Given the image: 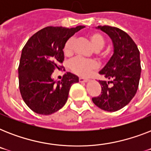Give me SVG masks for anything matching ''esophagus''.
I'll use <instances>...</instances> for the list:
<instances>
[{"label": "esophagus", "mask_w": 151, "mask_h": 151, "mask_svg": "<svg viewBox=\"0 0 151 151\" xmlns=\"http://www.w3.org/2000/svg\"><path fill=\"white\" fill-rule=\"evenodd\" d=\"M88 79H87V78H79V81H81V82H88Z\"/></svg>", "instance_id": "obj_1"}]
</instances>
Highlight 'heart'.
I'll use <instances>...</instances> for the list:
<instances>
[{
	"label": "heart",
	"instance_id": "obj_1",
	"mask_svg": "<svg viewBox=\"0 0 151 151\" xmlns=\"http://www.w3.org/2000/svg\"><path fill=\"white\" fill-rule=\"evenodd\" d=\"M91 43L95 50H100L105 45V39L100 34L93 32L88 34ZM73 37L69 38L63 46V52L66 56H70L73 52ZM105 54H103L104 55ZM96 61L92 59H84L81 58H76L70 63V68L73 73L80 77H87L92 71L98 68Z\"/></svg>",
	"mask_w": 151,
	"mask_h": 151
}]
</instances>
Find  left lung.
I'll return each mask as SVG.
<instances>
[{
	"label": "left lung",
	"mask_w": 151,
	"mask_h": 151,
	"mask_svg": "<svg viewBox=\"0 0 151 151\" xmlns=\"http://www.w3.org/2000/svg\"><path fill=\"white\" fill-rule=\"evenodd\" d=\"M97 29L111 38L114 54L99 71L109 81H99L101 94L93 97L92 102L102 110L114 112L129 104L137 92L141 73L139 51L129 34L119 28L99 26Z\"/></svg>",
	"instance_id": "left-lung-1"
}]
</instances>
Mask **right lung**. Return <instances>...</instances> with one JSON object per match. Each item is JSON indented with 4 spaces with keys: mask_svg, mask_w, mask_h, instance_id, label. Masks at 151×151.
Returning <instances> with one entry per match:
<instances>
[{
    "mask_svg": "<svg viewBox=\"0 0 151 151\" xmlns=\"http://www.w3.org/2000/svg\"><path fill=\"white\" fill-rule=\"evenodd\" d=\"M47 27L34 34L23 47L19 66V85L22 98L30 110L48 115L60 110L68 99L71 85L78 76L67 72L55 81L52 74L60 70L64 60L63 46L76 32L84 28Z\"/></svg>",
    "mask_w": 151,
    "mask_h": 151,
    "instance_id": "1",
    "label": "right lung"
}]
</instances>
